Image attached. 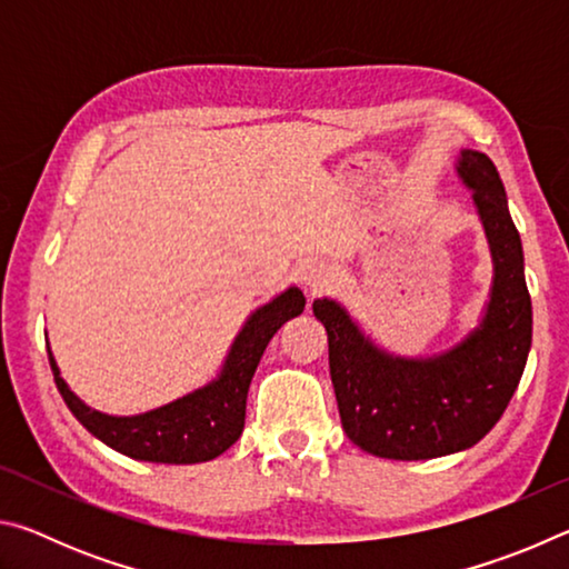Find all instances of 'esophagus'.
<instances>
[{"mask_svg":"<svg viewBox=\"0 0 569 569\" xmlns=\"http://www.w3.org/2000/svg\"><path fill=\"white\" fill-rule=\"evenodd\" d=\"M301 281L311 293H321V291H329V288L336 283V273L329 263L308 261L301 271Z\"/></svg>","mask_w":569,"mask_h":569,"instance_id":"1","label":"esophagus"}]
</instances>
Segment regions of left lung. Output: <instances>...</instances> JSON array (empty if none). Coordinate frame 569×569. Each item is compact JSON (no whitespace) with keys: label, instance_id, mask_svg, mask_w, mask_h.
<instances>
[{"label":"left lung","instance_id":"obj_1","mask_svg":"<svg viewBox=\"0 0 569 569\" xmlns=\"http://www.w3.org/2000/svg\"><path fill=\"white\" fill-rule=\"evenodd\" d=\"M457 176L471 190L495 268L485 313L465 339L431 356H399L373 341L339 301H313L329 333L343 431L373 457L417 461L475 447L505 413L532 346L522 240L502 178L485 152L469 148L459 152Z\"/></svg>","mask_w":569,"mask_h":569}]
</instances>
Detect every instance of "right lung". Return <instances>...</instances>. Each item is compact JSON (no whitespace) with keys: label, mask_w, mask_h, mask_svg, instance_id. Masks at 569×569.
I'll return each mask as SVG.
<instances>
[{"label":"right lung","mask_w":569,"mask_h":569,"mask_svg":"<svg viewBox=\"0 0 569 569\" xmlns=\"http://www.w3.org/2000/svg\"><path fill=\"white\" fill-rule=\"evenodd\" d=\"M306 298L301 288H286L271 301L258 306L248 316L243 329L230 343L218 377L206 387L186 393L158 409L132 413V417H114L84 403L67 387L60 366L50 353L54 383L70 411L90 431L92 437L104 441L110 449L138 461H156V465H198L223 455L243 435L246 399L250 379L258 369V361L268 341L286 321L301 316Z\"/></svg>","instance_id":"obj_1"}]
</instances>
